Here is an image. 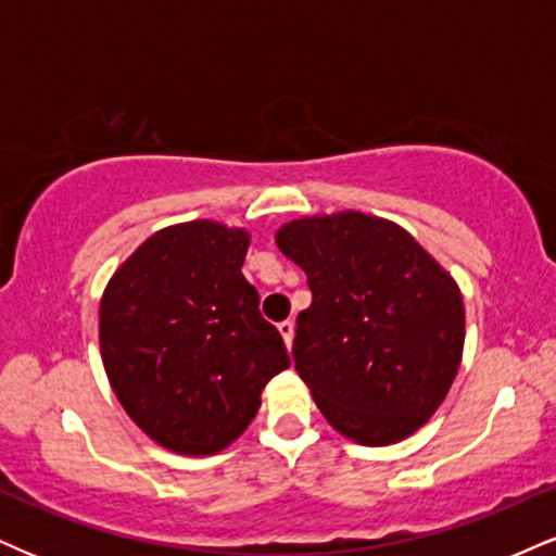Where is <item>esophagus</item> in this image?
Here are the masks:
<instances>
[{
	"label": "esophagus",
	"instance_id": "34e87169",
	"mask_svg": "<svg viewBox=\"0 0 556 556\" xmlns=\"http://www.w3.org/2000/svg\"><path fill=\"white\" fill-rule=\"evenodd\" d=\"M277 329H279V333H282L287 350H292V337H295V324H292V320H282V324H279Z\"/></svg>",
	"mask_w": 556,
	"mask_h": 556
}]
</instances>
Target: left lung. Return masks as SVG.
I'll use <instances>...</instances> for the list:
<instances>
[{"instance_id":"8db88e82","label":"left lung","mask_w":556,"mask_h":556,"mask_svg":"<svg viewBox=\"0 0 556 556\" xmlns=\"http://www.w3.org/2000/svg\"><path fill=\"white\" fill-rule=\"evenodd\" d=\"M274 240L313 292L292 357L326 422L370 447L430 422L464 357L456 279L404 227L357 210L290 219Z\"/></svg>"}]
</instances>
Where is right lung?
Segmentation results:
<instances>
[{"instance_id": "add662e5", "label": "right lung", "mask_w": 556, "mask_h": 556, "mask_svg": "<svg viewBox=\"0 0 556 556\" xmlns=\"http://www.w3.org/2000/svg\"><path fill=\"white\" fill-rule=\"evenodd\" d=\"M245 227L191 219L150 236L100 298V357L124 412L178 456H214L290 367L243 277Z\"/></svg>"}]
</instances>
